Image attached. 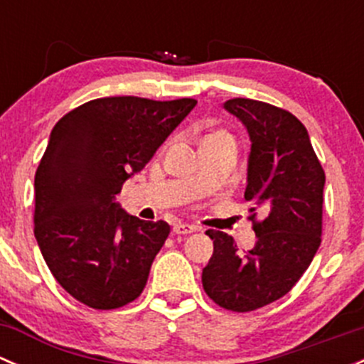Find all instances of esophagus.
Listing matches in <instances>:
<instances>
[{
  "instance_id": "1",
  "label": "esophagus",
  "mask_w": 364,
  "mask_h": 364,
  "mask_svg": "<svg viewBox=\"0 0 364 364\" xmlns=\"http://www.w3.org/2000/svg\"><path fill=\"white\" fill-rule=\"evenodd\" d=\"M196 230H199V227L190 225V223H174V227H172L174 234H192Z\"/></svg>"
}]
</instances>
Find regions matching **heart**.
<instances>
[{
  "label": "heart",
  "mask_w": 364,
  "mask_h": 364,
  "mask_svg": "<svg viewBox=\"0 0 364 364\" xmlns=\"http://www.w3.org/2000/svg\"><path fill=\"white\" fill-rule=\"evenodd\" d=\"M211 137H229V139H230V135L225 134V132H215V134L209 135L208 139H211Z\"/></svg>",
  "instance_id": "heart-1"
}]
</instances>
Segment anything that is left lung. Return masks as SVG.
Segmentation results:
<instances>
[{
  "label": "left lung",
  "instance_id": "1",
  "mask_svg": "<svg viewBox=\"0 0 364 364\" xmlns=\"http://www.w3.org/2000/svg\"><path fill=\"white\" fill-rule=\"evenodd\" d=\"M250 135L245 199L260 207L250 216L257 243L241 252L220 230H208L213 257L203 287L218 306L252 311L287 294L321 247L326 174L299 119L285 109L250 98L223 104Z\"/></svg>",
  "mask_w": 364,
  "mask_h": 364
}]
</instances>
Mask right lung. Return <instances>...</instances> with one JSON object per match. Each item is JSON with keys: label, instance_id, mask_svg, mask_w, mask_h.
<instances>
[{"label": "right lung", "instance_id": "add662e5", "mask_svg": "<svg viewBox=\"0 0 364 364\" xmlns=\"http://www.w3.org/2000/svg\"><path fill=\"white\" fill-rule=\"evenodd\" d=\"M107 97L65 114L35 174V237L58 284L95 310L141 296L171 227L128 215L116 196L196 107Z\"/></svg>", "mask_w": 364, "mask_h": 364}]
</instances>
